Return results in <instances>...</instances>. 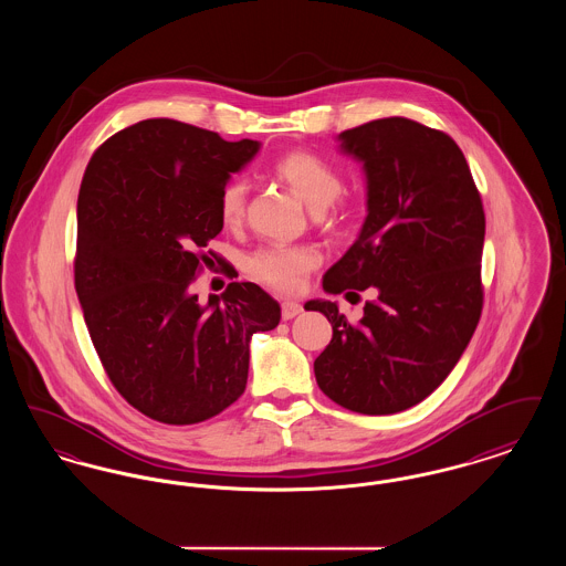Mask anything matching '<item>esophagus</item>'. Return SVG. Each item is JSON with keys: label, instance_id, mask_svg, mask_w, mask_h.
<instances>
[{"label": "esophagus", "instance_id": "esophagus-1", "mask_svg": "<svg viewBox=\"0 0 566 566\" xmlns=\"http://www.w3.org/2000/svg\"><path fill=\"white\" fill-rule=\"evenodd\" d=\"M303 312V307H301V303H296V301H282L280 303V314H282V321H291V318H295Z\"/></svg>", "mask_w": 566, "mask_h": 566}]
</instances>
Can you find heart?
Returning a JSON list of instances; mask_svg holds the SVG:
<instances>
[{
    "instance_id": "heart-1",
    "label": "heart",
    "mask_w": 566,
    "mask_h": 566,
    "mask_svg": "<svg viewBox=\"0 0 566 566\" xmlns=\"http://www.w3.org/2000/svg\"><path fill=\"white\" fill-rule=\"evenodd\" d=\"M273 176L284 182L310 208L318 210L321 222L328 229H344L354 218V206L342 192V174L310 150H289L271 165ZM248 208V185L231 180L220 190L218 212L224 227L240 229ZM323 263V254L312 243L268 245L248 256L245 271L252 280L277 293H296L307 275Z\"/></svg>"
}]
</instances>
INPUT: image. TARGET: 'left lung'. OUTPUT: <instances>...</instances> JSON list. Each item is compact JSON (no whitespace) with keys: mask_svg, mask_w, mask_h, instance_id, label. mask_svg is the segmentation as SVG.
<instances>
[{"mask_svg":"<svg viewBox=\"0 0 566 566\" xmlns=\"http://www.w3.org/2000/svg\"><path fill=\"white\" fill-rule=\"evenodd\" d=\"M339 139L365 165L369 214L323 289L376 296L358 323L331 301L305 303L333 326L314 374L331 401L386 416L424 401L475 333L484 307V203L462 150L439 129L390 116Z\"/></svg>","mask_w":566,"mask_h":566,"instance_id":"8db88e82","label":"left lung"}]
</instances>
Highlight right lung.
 <instances>
[{
	"mask_svg": "<svg viewBox=\"0 0 566 566\" xmlns=\"http://www.w3.org/2000/svg\"><path fill=\"white\" fill-rule=\"evenodd\" d=\"M259 150L174 118H146L108 137L78 192L74 284L102 367L150 420L199 424L235 403L248 342L280 323V305L231 282L206 305L192 284L231 265L208 250L222 231L220 190Z\"/></svg>",
	"mask_w": 566,
	"mask_h": 566,
	"instance_id": "1",
	"label": "right lung"
}]
</instances>
